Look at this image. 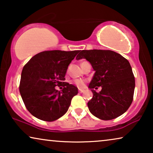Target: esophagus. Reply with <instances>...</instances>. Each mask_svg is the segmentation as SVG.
<instances>
[{"label":"esophagus","instance_id":"obj_1","mask_svg":"<svg viewBox=\"0 0 153 153\" xmlns=\"http://www.w3.org/2000/svg\"><path fill=\"white\" fill-rule=\"evenodd\" d=\"M84 91V90H83V89H79V93H83V92Z\"/></svg>","mask_w":153,"mask_h":153}]
</instances>
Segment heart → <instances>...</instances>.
<instances>
[{
  "label": "heart",
  "mask_w": 153,
  "mask_h": 153,
  "mask_svg": "<svg viewBox=\"0 0 153 153\" xmlns=\"http://www.w3.org/2000/svg\"><path fill=\"white\" fill-rule=\"evenodd\" d=\"M73 83H74V84L76 85V86L79 88H83V87H84V85H85V81L83 80V79H74V80L73 81Z\"/></svg>",
  "instance_id": "1"
}]
</instances>
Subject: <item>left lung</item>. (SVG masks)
Returning <instances> with one entry per match:
<instances>
[{"label":"left lung","instance_id":"obj_1","mask_svg":"<svg viewBox=\"0 0 153 153\" xmlns=\"http://www.w3.org/2000/svg\"><path fill=\"white\" fill-rule=\"evenodd\" d=\"M86 59L95 74L88 88L93 94L88 107L93 116L109 120L124 114L133 100L135 79L128 60L110 50H82L77 60ZM102 87L97 93L94 88Z\"/></svg>","mask_w":153,"mask_h":153}]
</instances>
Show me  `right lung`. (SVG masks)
Masks as SVG:
<instances>
[{
	"instance_id": "1",
	"label": "right lung",
	"mask_w": 153,
	"mask_h": 153,
	"mask_svg": "<svg viewBox=\"0 0 153 153\" xmlns=\"http://www.w3.org/2000/svg\"><path fill=\"white\" fill-rule=\"evenodd\" d=\"M79 52V50L42 51L25 65L21 75L19 92L26 108L35 118L51 122L68 111L78 88L64 82L65 76L69 65ZM56 85L64 87L61 92L55 90Z\"/></svg>"
}]
</instances>
